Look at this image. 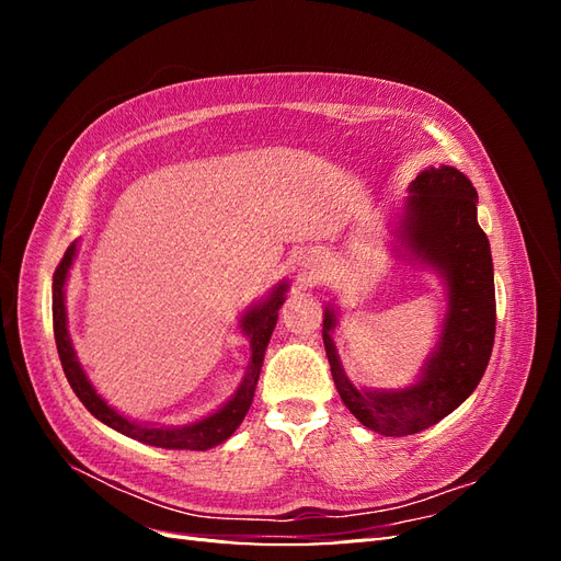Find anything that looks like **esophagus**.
I'll return each mask as SVG.
<instances>
[{"instance_id":"obj_1","label":"esophagus","mask_w":561,"mask_h":561,"mask_svg":"<svg viewBox=\"0 0 561 561\" xmlns=\"http://www.w3.org/2000/svg\"><path fill=\"white\" fill-rule=\"evenodd\" d=\"M309 264H311V262H304V264H301V266H309Z\"/></svg>"}]
</instances>
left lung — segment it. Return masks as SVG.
<instances>
[{
	"instance_id": "obj_1",
	"label": "left lung",
	"mask_w": 561,
	"mask_h": 561,
	"mask_svg": "<svg viewBox=\"0 0 561 561\" xmlns=\"http://www.w3.org/2000/svg\"><path fill=\"white\" fill-rule=\"evenodd\" d=\"M393 222V248L410 264L433 271L445 287L447 311L433 353L414 383L358 388L339 360L334 328L339 307L322 311V344L339 398L363 426L386 437L435 426L466 402L489 365L496 334L494 264L478 225V192L454 165L428 168L407 186Z\"/></svg>"
}]
</instances>
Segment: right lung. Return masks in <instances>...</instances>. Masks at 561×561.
<instances>
[{
  "label": "right lung",
  "mask_w": 561,
  "mask_h": 561,
  "mask_svg": "<svg viewBox=\"0 0 561 561\" xmlns=\"http://www.w3.org/2000/svg\"><path fill=\"white\" fill-rule=\"evenodd\" d=\"M75 260H77V241L67 248L65 257L54 274V334H56V346H58L65 377L70 381L77 398L83 402V407H87L98 421H103L105 426L114 428L116 433H122L126 437L138 439L142 445L161 447V449H194V451H206L210 447L222 445L225 439H229L233 431L241 426V421L245 419L252 404L254 388H257V379L264 363V351L268 346L271 332L276 328L278 309L283 307L287 287H290L287 280H280L274 290L257 304L248 307V311L241 316L239 328L250 342V360L245 367L243 381L233 390V396L227 402L219 404L213 414L203 416L198 421L184 423V426H159V423L133 421L130 416L116 412L112 404L103 400V396H98V390L89 381L87 371H83L77 358V351L72 346L70 330H67V307H65V285H67V278H70V268Z\"/></svg>",
  "instance_id": "1"
}]
</instances>
